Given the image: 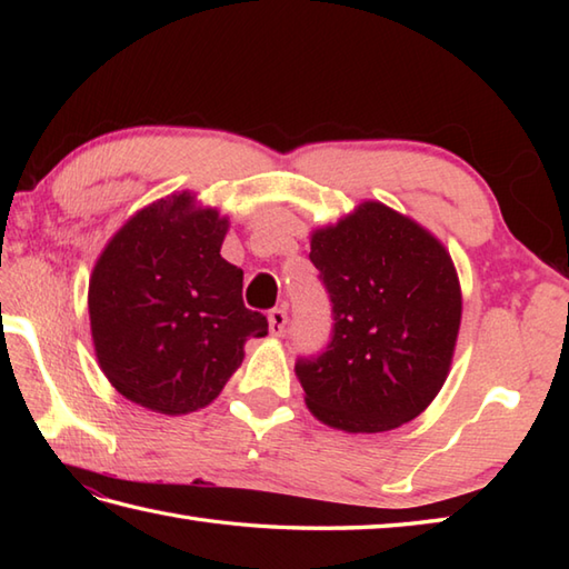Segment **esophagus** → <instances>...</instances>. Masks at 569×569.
<instances>
[{
  "label": "esophagus",
  "instance_id": "obj_1",
  "mask_svg": "<svg viewBox=\"0 0 569 569\" xmlns=\"http://www.w3.org/2000/svg\"><path fill=\"white\" fill-rule=\"evenodd\" d=\"M286 325H288V316H286L283 308L269 310V332L273 337H281L286 332Z\"/></svg>",
  "mask_w": 569,
  "mask_h": 569
}]
</instances>
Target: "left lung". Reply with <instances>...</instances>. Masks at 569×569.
Instances as JSON below:
<instances>
[{
	"label": "left lung",
	"mask_w": 569,
	"mask_h": 569,
	"mask_svg": "<svg viewBox=\"0 0 569 569\" xmlns=\"http://www.w3.org/2000/svg\"><path fill=\"white\" fill-rule=\"evenodd\" d=\"M310 261L332 306L330 340L298 357L306 403L347 432H383L428 408L450 369L462 296L450 253L381 202L320 229Z\"/></svg>",
	"instance_id": "1"
}]
</instances>
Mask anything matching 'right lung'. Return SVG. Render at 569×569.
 I'll return each instance as SVG.
<instances>
[{
	"instance_id": "obj_1",
	"label": "right lung",
	"mask_w": 569,
	"mask_h": 569,
	"mask_svg": "<svg viewBox=\"0 0 569 569\" xmlns=\"http://www.w3.org/2000/svg\"><path fill=\"white\" fill-rule=\"evenodd\" d=\"M227 220L173 196L119 229L90 278V325L114 389L166 416L208 406L269 320L241 300L244 273L220 257Z\"/></svg>"
}]
</instances>
